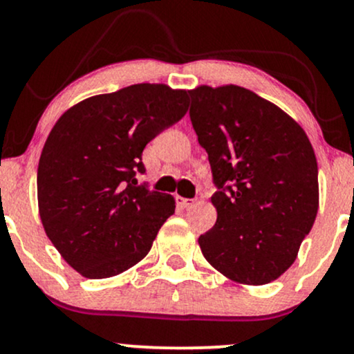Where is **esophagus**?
<instances>
[{"label":"esophagus","instance_id":"obj_1","mask_svg":"<svg viewBox=\"0 0 354 354\" xmlns=\"http://www.w3.org/2000/svg\"><path fill=\"white\" fill-rule=\"evenodd\" d=\"M176 203H178V206H180V208H189V206H193L194 205V200H188V198H180L178 196L176 198Z\"/></svg>","mask_w":354,"mask_h":354}]
</instances>
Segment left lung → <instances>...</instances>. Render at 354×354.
<instances>
[{
	"label": "left lung",
	"mask_w": 354,
	"mask_h": 354,
	"mask_svg": "<svg viewBox=\"0 0 354 354\" xmlns=\"http://www.w3.org/2000/svg\"><path fill=\"white\" fill-rule=\"evenodd\" d=\"M189 118L208 153L216 225L198 238L214 270L266 284L295 263L319 205L318 163L304 129L250 89H191Z\"/></svg>",
	"instance_id": "obj_1"
}]
</instances>
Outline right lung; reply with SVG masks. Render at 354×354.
I'll use <instances>...</instances> for the list:
<instances>
[{"instance_id":"obj_1","label":"right lung","mask_w":354,"mask_h":354,"mask_svg":"<svg viewBox=\"0 0 354 354\" xmlns=\"http://www.w3.org/2000/svg\"><path fill=\"white\" fill-rule=\"evenodd\" d=\"M186 111V89L141 83L80 101L53 126L38 165L39 218L81 276L111 278L149 253L174 198L136 185L141 154Z\"/></svg>"}]
</instances>
